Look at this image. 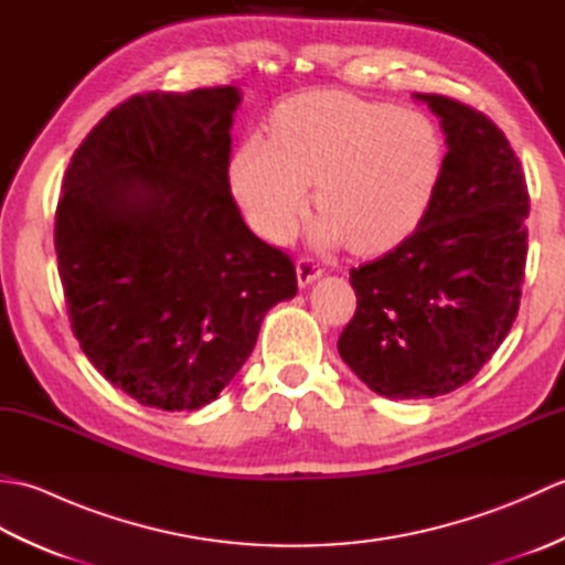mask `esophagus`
I'll return each instance as SVG.
<instances>
[{
    "mask_svg": "<svg viewBox=\"0 0 565 565\" xmlns=\"http://www.w3.org/2000/svg\"><path fill=\"white\" fill-rule=\"evenodd\" d=\"M296 274H298V286H303V289H306V286L313 284L318 276L322 274V267H320V262H316V259L301 257L296 264Z\"/></svg>",
    "mask_w": 565,
    "mask_h": 565,
    "instance_id": "1",
    "label": "esophagus"
}]
</instances>
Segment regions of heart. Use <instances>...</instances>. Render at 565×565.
I'll list each match as a JSON object with an SVG mask.
<instances>
[{
	"instance_id": "b5f03b06",
	"label": "heart",
	"mask_w": 565,
	"mask_h": 565,
	"mask_svg": "<svg viewBox=\"0 0 565 565\" xmlns=\"http://www.w3.org/2000/svg\"><path fill=\"white\" fill-rule=\"evenodd\" d=\"M444 140L431 118L344 92H313L281 104L271 142L249 136L231 177L252 227L286 243L316 184L320 243L374 255L411 237L435 201Z\"/></svg>"
}]
</instances>
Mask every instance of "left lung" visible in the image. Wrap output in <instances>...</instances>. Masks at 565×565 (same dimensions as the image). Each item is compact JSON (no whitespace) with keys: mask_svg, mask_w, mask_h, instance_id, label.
<instances>
[{"mask_svg":"<svg viewBox=\"0 0 565 565\" xmlns=\"http://www.w3.org/2000/svg\"><path fill=\"white\" fill-rule=\"evenodd\" d=\"M441 118L447 154L417 231L350 271L356 313L338 350L366 386L395 401L471 381L520 310L530 191L505 134L441 94H415Z\"/></svg>","mask_w":565,"mask_h":565,"instance_id":"obj_1","label":"left lung"}]
</instances>
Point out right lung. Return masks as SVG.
Masks as SVG:
<instances>
[{
    "label": "right lung",
    "instance_id": "obj_1",
    "mask_svg": "<svg viewBox=\"0 0 565 565\" xmlns=\"http://www.w3.org/2000/svg\"><path fill=\"white\" fill-rule=\"evenodd\" d=\"M235 87L118 104L70 160L55 252L70 326L140 405L199 411L247 362L267 310L298 291L286 252L231 194Z\"/></svg>",
    "mask_w": 565,
    "mask_h": 565
}]
</instances>
